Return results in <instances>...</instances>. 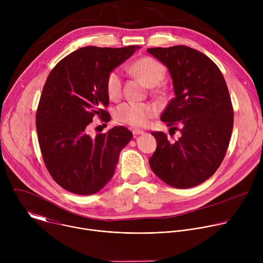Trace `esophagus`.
Masks as SVG:
<instances>
[{
    "label": "esophagus",
    "instance_id": "1",
    "mask_svg": "<svg viewBox=\"0 0 263 263\" xmlns=\"http://www.w3.org/2000/svg\"><path fill=\"white\" fill-rule=\"evenodd\" d=\"M132 133H133L134 135H140V134H143V131L140 130V129H134V130L132 131Z\"/></svg>",
    "mask_w": 263,
    "mask_h": 263
}]
</instances>
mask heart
Returning <instances> with one entry per match:
<instances>
[{
  "instance_id": "heart-1",
  "label": "heart",
  "mask_w": 263,
  "mask_h": 263,
  "mask_svg": "<svg viewBox=\"0 0 263 263\" xmlns=\"http://www.w3.org/2000/svg\"><path fill=\"white\" fill-rule=\"evenodd\" d=\"M131 71L141 78L148 86L158 84L165 73V66L152 57H142L131 65ZM123 82L119 70L109 72L106 79V90L110 99L117 100L122 95ZM157 108L151 103L125 102L118 106L115 112L117 121L132 126L145 127L155 115Z\"/></svg>"
}]
</instances>
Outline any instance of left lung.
Segmentation results:
<instances>
[{
  "instance_id": "obj_1",
  "label": "left lung",
  "mask_w": 263,
  "mask_h": 263,
  "mask_svg": "<svg viewBox=\"0 0 263 263\" xmlns=\"http://www.w3.org/2000/svg\"><path fill=\"white\" fill-rule=\"evenodd\" d=\"M168 68L175 98L161 121L181 136L170 141L152 132L157 147L148 159L155 175L176 189H190L209 179L226 155L233 129L229 90L217 65L186 46L146 50Z\"/></svg>"
}]
</instances>
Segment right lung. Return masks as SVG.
<instances>
[{"instance_id":"obj_1","label":"right lung","mask_w":263,"mask_h":263,"mask_svg":"<svg viewBox=\"0 0 263 263\" xmlns=\"http://www.w3.org/2000/svg\"><path fill=\"white\" fill-rule=\"evenodd\" d=\"M138 46L84 47L60 60L45 83L36 112V130L45 164L62 189L76 195L100 192L115 174L122 149L133 134L124 126L88 134L92 119L110 115L106 79Z\"/></svg>"}]
</instances>
